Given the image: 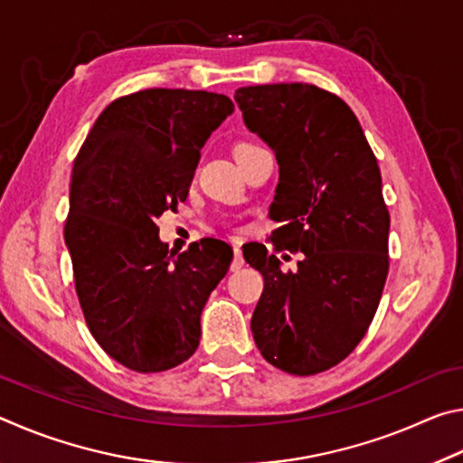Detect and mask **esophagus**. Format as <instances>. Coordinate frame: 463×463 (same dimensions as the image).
Masks as SVG:
<instances>
[{"label": "esophagus", "instance_id": "1", "mask_svg": "<svg viewBox=\"0 0 463 463\" xmlns=\"http://www.w3.org/2000/svg\"><path fill=\"white\" fill-rule=\"evenodd\" d=\"M242 265H245V260H242V250H241V247H234V260L231 263V269L239 271Z\"/></svg>", "mask_w": 463, "mask_h": 463}]
</instances>
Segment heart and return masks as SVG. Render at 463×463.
<instances>
[{"label":"heart","instance_id":"1","mask_svg":"<svg viewBox=\"0 0 463 463\" xmlns=\"http://www.w3.org/2000/svg\"><path fill=\"white\" fill-rule=\"evenodd\" d=\"M260 145L253 143V140H241V143H237V146H234V156H241L245 155L249 151H253V148H257Z\"/></svg>","mask_w":463,"mask_h":463}]
</instances>
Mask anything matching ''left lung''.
Masks as SVG:
<instances>
[{"mask_svg": "<svg viewBox=\"0 0 463 463\" xmlns=\"http://www.w3.org/2000/svg\"><path fill=\"white\" fill-rule=\"evenodd\" d=\"M234 99L279 165L273 250L304 253L292 273L265 245L242 250L263 276L253 339L288 373L331 370L365 336L388 278L390 214L378 159L351 108L317 85H250Z\"/></svg>", "mask_w": 463, "mask_h": 463, "instance_id": "8db88e82", "label": "left lung"}]
</instances>
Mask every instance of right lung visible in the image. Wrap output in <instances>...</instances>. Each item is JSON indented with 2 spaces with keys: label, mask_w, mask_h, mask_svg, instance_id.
Listing matches in <instances>:
<instances>
[{
  "label": "right lung",
  "mask_w": 463,
  "mask_h": 463,
  "mask_svg": "<svg viewBox=\"0 0 463 463\" xmlns=\"http://www.w3.org/2000/svg\"><path fill=\"white\" fill-rule=\"evenodd\" d=\"M222 93L153 88L114 99L75 156L65 242L93 339L132 372H165L200 345V315L232 261L222 241L179 255L159 218L185 202L213 130L232 114Z\"/></svg>",
  "instance_id": "1"
}]
</instances>
